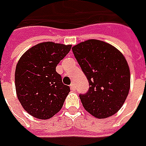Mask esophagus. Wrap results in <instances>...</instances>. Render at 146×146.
Masks as SVG:
<instances>
[{
  "label": "esophagus",
  "instance_id": "obj_1",
  "mask_svg": "<svg viewBox=\"0 0 146 146\" xmlns=\"http://www.w3.org/2000/svg\"><path fill=\"white\" fill-rule=\"evenodd\" d=\"M70 89H71L72 91H75V90H76V86H75V84H70Z\"/></svg>",
  "mask_w": 146,
  "mask_h": 146
}]
</instances>
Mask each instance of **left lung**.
Returning a JSON list of instances; mask_svg holds the SVG:
<instances>
[{
    "label": "left lung",
    "instance_id": "1",
    "mask_svg": "<svg viewBox=\"0 0 146 146\" xmlns=\"http://www.w3.org/2000/svg\"><path fill=\"white\" fill-rule=\"evenodd\" d=\"M72 51L89 83L80 94L82 105L98 119L115 115L123 105L130 89V70L119 49L98 40H88Z\"/></svg>",
    "mask_w": 146,
    "mask_h": 146
}]
</instances>
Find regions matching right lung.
I'll return each instance as SVG.
<instances>
[{"label":"right lung","mask_w":146,"mask_h":146,"mask_svg":"<svg viewBox=\"0 0 146 146\" xmlns=\"http://www.w3.org/2000/svg\"><path fill=\"white\" fill-rule=\"evenodd\" d=\"M71 45L42 42L27 50L15 69L18 99L26 111L40 119H48L62 109L70 87L63 84L56 66Z\"/></svg>","instance_id":"1"}]
</instances>
